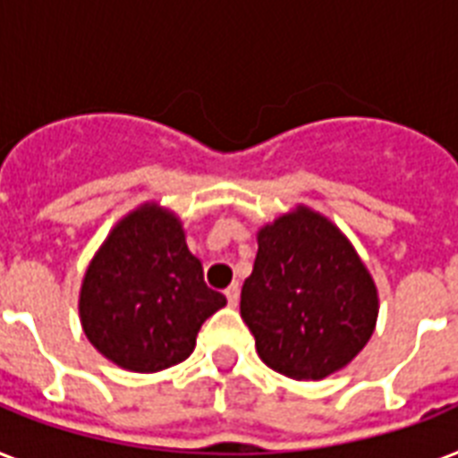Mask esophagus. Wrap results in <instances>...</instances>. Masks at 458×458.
Wrapping results in <instances>:
<instances>
[{
	"mask_svg": "<svg viewBox=\"0 0 458 458\" xmlns=\"http://www.w3.org/2000/svg\"><path fill=\"white\" fill-rule=\"evenodd\" d=\"M225 297H228L230 306H237V301H240V285H237V283H233V285L225 290Z\"/></svg>",
	"mask_w": 458,
	"mask_h": 458,
	"instance_id": "1",
	"label": "esophagus"
}]
</instances>
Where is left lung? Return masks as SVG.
<instances>
[{
  "label": "left lung",
  "instance_id": "obj_1",
  "mask_svg": "<svg viewBox=\"0 0 458 458\" xmlns=\"http://www.w3.org/2000/svg\"><path fill=\"white\" fill-rule=\"evenodd\" d=\"M240 313L266 366L293 380H323L352 363L377 320V287L349 237L297 204L261 225Z\"/></svg>",
  "mask_w": 458,
  "mask_h": 458
}]
</instances>
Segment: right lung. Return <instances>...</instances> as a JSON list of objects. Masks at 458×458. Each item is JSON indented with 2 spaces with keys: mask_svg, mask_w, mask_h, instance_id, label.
<instances>
[{
  "mask_svg": "<svg viewBox=\"0 0 458 458\" xmlns=\"http://www.w3.org/2000/svg\"><path fill=\"white\" fill-rule=\"evenodd\" d=\"M225 306L204 283L180 216L145 201L111 228L82 276V333L111 363L157 373L194 352L201 323Z\"/></svg>",
  "mask_w": 458,
  "mask_h": 458,
  "instance_id": "obj_1",
  "label": "right lung"
}]
</instances>
